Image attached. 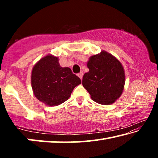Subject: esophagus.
I'll return each instance as SVG.
<instances>
[{
  "mask_svg": "<svg viewBox=\"0 0 158 158\" xmlns=\"http://www.w3.org/2000/svg\"><path fill=\"white\" fill-rule=\"evenodd\" d=\"M77 75H78V77H79L80 79H82V77H83V73H81H81H79L77 74Z\"/></svg>",
  "mask_w": 158,
  "mask_h": 158,
  "instance_id": "obj_1",
  "label": "esophagus"
}]
</instances>
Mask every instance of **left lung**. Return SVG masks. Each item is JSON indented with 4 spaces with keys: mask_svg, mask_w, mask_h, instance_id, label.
<instances>
[{
    "mask_svg": "<svg viewBox=\"0 0 158 158\" xmlns=\"http://www.w3.org/2000/svg\"><path fill=\"white\" fill-rule=\"evenodd\" d=\"M82 84L93 101L101 105H109L122 94L125 84V73L121 63L110 53L102 52L90 58Z\"/></svg>",
    "mask_w": 158,
    "mask_h": 158,
    "instance_id": "obj_1",
    "label": "left lung"
}]
</instances>
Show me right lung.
Masks as SVG:
<instances>
[{
  "label": "right lung",
  "mask_w": 158,
  "mask_h": 158,
  "mask_svg": "<svg viewBox=\"0 0 158 158\" xmlns=\"http://www.w3.org/2000/svg\"><path fill=\"white\" fill-rule=\"evenodd\" d=\"M81 79L69 68H62L57 57L47 56L34 66L31 85L35 97L50 106L59 105L68 100Z\"/></svg>",
  "instance_id": "obj_1"
}]
</instances>
